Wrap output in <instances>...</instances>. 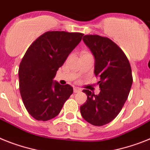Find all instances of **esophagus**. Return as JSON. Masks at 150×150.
Returning <instances> with one entry per match:
<instances>
[{"instance_id":"34e87169","label":"esophagus","mask_w":150,"mask_h":150,"mask_svg":"<svg viewBox=\"0 0 150 150\" xmlns=\"http://www.w3.org/2000/svg\"><path fill=\"white\" fill-rule=\"evenodd\" d=\"M81 91V89L79 88H77V87H75V88H74V89H73V91H74V93L80 92Z\"/></svg>"}]
</instances>
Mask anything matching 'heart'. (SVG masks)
I'll return each mask as SVG.
<instances>
[{"instance_id": "b5f03b06", "label": "heart", "mask_w": 150, "mask_h": 150, "mask_svg": "<svg viewBox=\"0 0 150 150\" xmlns=\"http://www.w3.org/2000/svg\"><path fill=\"white\" fill-rule=\"evenodd\" d=\"M85 54H86V53H85Z\"/></svg>"}]
</instances>
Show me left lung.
<instances>
[{
    "instance_id": "1",
    "label": "left lung",
    "mask_w": 150,
    "mask_h": 150,
    "mask_svg": "<svg viewBox=\"0 0 150 150\" xmlns=\"http://www.w3.org/2000/svg\"><path fill=\"white\" fill-rule=\"evenodd\" d=\"M83 41L94 57V73L99 77L100 93L87 89V100L80 107L82 117L94 126L110 123L125 104L133 83L129 60L111 40L98 35H85Z\"/></svg>"
}]
</instances>
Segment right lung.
I'll use <instances>...</instances> for the list:
<instances>
[{
  "label": "right lung",
  "mask_w": 150,
  "mask_h": 150,
  "mask_svg": "<svg viewBox=\"0 0 150 150\" xmlns=\"http://www.w3.org/2000/svg\"><path fill=\"white\" fill-rule=\"evenodd\" d=\"M83 35L46 32L26 52L19 67L20 92L25 108L36 120L46 121L56 117L73 93L71 85H62L53 79Z\"/></svg>",
  "instance_id": "right-lung-1"
}]
</instances>
